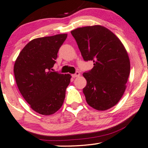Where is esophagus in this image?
Wrapping results in <instances>:
<instances>
[{
    "mask_svg": "<svg viewBox=\"0 0 148 148\" xmlns=\"http://www.w3.org/2000/svg\"><path fill=\"white\" fill-rule=\"evenodd\" d=\"M80 72H76V73H75V74H72V77H73V78H76V77H78L79 76H80Z\"/></svg>",
    "mask_w": 148,
    "mask_h": 148,
    "instance_id": "34e87169",
    "label": "esophagus"
}]
</instances>
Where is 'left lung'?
Listing matches in <instances>:
<instances>
[{
	"label": "left lung",
	"instance_id": "left-lung-1",
	"mask_svg": "<svg viewBox=\"0 0 148 148\" xmlns=\"http://www.w3.org/2000/svg\"><path fill=\"white\" fill-rule=\"evenodd\" d=\"M71 33L83 59L94 63L90 71L83 74L87 103L98 111L109 109L120 101L127 87L130 61L125 47L113 32L99 25L77 28Z\"/></svg>",
	"mask_w": 148,
	"mask_h": 148
}]
</instances>
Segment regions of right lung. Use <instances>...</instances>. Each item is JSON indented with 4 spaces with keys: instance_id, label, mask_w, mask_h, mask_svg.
<instances>
[{
    "instance_id": "obj_1",
    "label": "right lung",
    "mask_w": 148,
    "mask_h": 148,
    "mask_svg": "<svg viewBox=\"0 0 148 148\" xmlns=\"http://www.w3.org/2000/svg\"><path fill=\"white\" fill-rule=\"evenodd\" d=\"M67 34L39 37L21 51L14 65L16 85L33 111L50 115L62 107L71 75L52 72Z\"/></svg>"
}]
</instances>
